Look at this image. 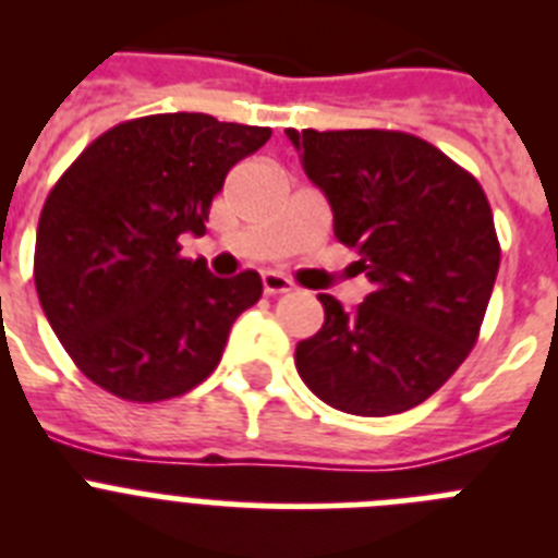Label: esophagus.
<instances>
[{"label":"esophagus","mask_w":558,"mask_h":558,"mask_svg":"<svg viewBox=\"0 0 558 558\" xmlns=\"http://www.w3.org/2000/svg\"><path fill=\"white\" fill-rule=\"evenodd\" d=\"M263 290L268 295H282V293H290V290H293V282H290L288 276L276 274V270H265Z\"/></svg>","instance_id":"obj_1"}]
</instances>
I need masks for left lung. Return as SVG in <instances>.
<instances>
[{
    "mask_svg": "<svg viewBox=\"0 0 558 558\" xmlns=\"http://www.w3.org/2000/svg\"><path fill=\"white\" fill-rule=\"evenodd\" d=\"M288 140L372 282L354 310L318 295L327 318L295 347V368L343 413L411 411L466 360L489 307L500 243L486 192L413 133L288 128Z\"/></svg>",
    "mask_w": 558,
    "mask_h": 558,
    "instance_id": "8db88e82",
    "label": "left lung"
}]
</instances>
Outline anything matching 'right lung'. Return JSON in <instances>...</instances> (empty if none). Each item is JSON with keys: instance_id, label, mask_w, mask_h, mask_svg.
<instances>
[{"instance_id": "right-lung-1", "label": "right lung", "mask_w": 558, "mask_h": 558, "mask_svg": "<svg viewBox=\"0 0 558 558\" xmlns=\"http://www.w3.org/2000/svg\"><path fill=\"white\" fill-rule=\"evenodd\" d=\"M268 140L270 128L209 113H153L97 136L52 186L36 231L38 302L102 391L161 402L218 368L263 279L211 276L181 256L179 236L204 234L231 167Z\"/></svg>"}]
</instances>
